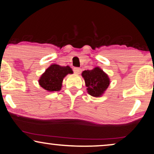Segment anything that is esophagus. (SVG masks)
<instances>
[{
  "instance_id": "obj_1",
  "label": "esophagus",
  "mask_w": 154,
  "mask_h": 154,
  "mask_svg": "<svg viewBox=\"0 0 154 154\" xmlns=\"http://www.w3.org/2000/svg\"><path fill=\"white\" fill-rule=\"evenodd\" d=\"M73 71H74V72H75V74H77V75H79V74L81 73L82 69L79 67H75L73 69Z\"/></svg>"
}]
</instances>
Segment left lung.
Instances as JSON below:
<instances>
[{"label": "left lung", "mask_w": 154, "mask_h": 154, "mask_svg": "<svg viewBox=\"0 0 154 154\" xmlns=\"http://www.w3.org/2000/svg\"><path fill=\"white\" fill-rule=\"evenodd\" d=\"M82 76L85 79L87 92L94 97L102 96L110 84L108 75L98 67L91 70L83 71Z\"/></svg>", "instance_id": "8db88e82"}]
</instances>
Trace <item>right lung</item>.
Instances as JSON below:
<instances>
[{
	"label": "right lung",
	"mask_w": 154,
	"mask_h": 154,
	"mask_svg": "<svg viewBox=\"0 0 154 154\" xmlns=\"http://www.w3.org/2000/svg\"><path fill=\"white\" fill-rule=\"evenodd\" d=\"M73 71L69 66H62L53 64L50 66L42 74L39 79V85L48 91H60L62 88L64 77Z\"/></svg>",
	"instance_id": "right-lung-1"
}]
</instances>
